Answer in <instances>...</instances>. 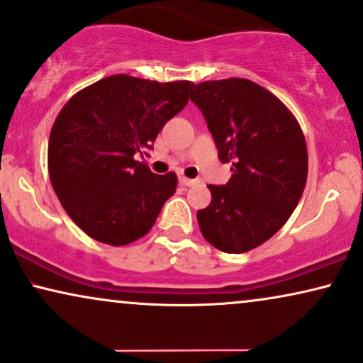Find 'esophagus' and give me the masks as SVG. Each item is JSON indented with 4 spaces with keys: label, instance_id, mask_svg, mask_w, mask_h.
<instances>
[{
    "label": "esophagus",
    "instance_id": "1",
    "mask_svg": "<svg viewBox=\"0 0 363 363\" xmlns=\"http://www.w3.org/2000/svg\"><path fill=\"white\" fill-rule=\"evenodd\" d=\"M180 183H182L183 186H193V185H196V183H199V180H191V178L182 177L180 178Z\"/></svg>",
    "mask_w": 363,
    "mask_h": 363
}]
</instances>
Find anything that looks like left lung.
<instances>
[{
    "label": "left lung",
    "instance_id": "left-lung-1",
    "mask_svg": "<svg viewBox=\"0 0 363 363\" xmlns=\"http://www.w3.org/2000/svg\"><path fill=\"white\" fill-rule=\"evenodd\" d=\"M218 158L232 163L227 185H208L210 205L196 211L205 240L243 253L284 227L307 183L308 155L298 121L260 84L245 78L193 84Z\"/></svg>",
    "mask_w": 363,
    "mask_h": 363
}]
</instances>
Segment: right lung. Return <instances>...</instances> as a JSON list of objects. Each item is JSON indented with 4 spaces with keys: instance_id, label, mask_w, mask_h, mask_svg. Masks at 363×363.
Segmentation results:
<instances>
[{
    "instance_id": "right-lung-1",
    "label": "right lung",
    "mask_w": 363,
    "mask_h": 363,
    "mask_svg": "<svg viewBox=\"0 0 363 363\" xmlns=\"http://www.w3.org/2000/svg\"><path fill=\"white\" fill-rule=\"evenodd\" d=\"M191 86L115 74L78 91L56 116L50 180L88 237L123 247L157 222L177 190V175H155L135 155L153 150L164 123L185 108Z\"/></svg>"
}]
</instances>
